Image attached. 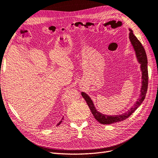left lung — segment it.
I'll list each match as a JSON object with an SVG mask.
<instances>
[{
	"label": "left lung",
	"instance_id": "left-lung-1",
	"mask_svg": "<svg viewBox=\"0 0 158 158\" xmlns=\"http://www.w3.org/2000/svg\"><path fill=\"white\" fill-rule=\"evenodd\" d=\"M130 40L131 42L133 48L135 51L136 56L139 62L141 64V69L142 71V87L141 92V94L140 95L139 98L137 102L134 104L133 107H132L127 113L122 114L120 115H115V116H108L105 115L100 113H99L96 109L94 103H93L90 98L87 95L86 93L82 92L81 95L84 98L86 103L91 110L93 116H94L95 119L102 124H110L115 123V122H120L124 120L127 118L130 115L134 113V111L139 107V106L142 103L143 100H144L146 94L148 89V60L147 56L144 48L142 45L141 43L139 42V40L136 38L135 35L133 34V31L130 29Z\"/></svg>",
	"mask_w": 158,
	"mask_h": 158
}]
</instances>
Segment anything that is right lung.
Here are the masks:
<instances>
[{"instance_id":"add662e5","label":"right lung","mask_w":158,"mask_h":158,"mask_svg":"<svg viewBox=\"0 0 158 158\" xmlns=\"http://www.w3.org/2000/svg\"><path fill=\"white\" fill-rule=\"evenodd\" d=\"M62 119H63V118H62ZM62 120H61V121H60V122H58V123L57 124V126H58V125H60V123L62 122Z\"/></svg>"}]
</instances>
